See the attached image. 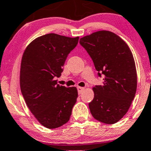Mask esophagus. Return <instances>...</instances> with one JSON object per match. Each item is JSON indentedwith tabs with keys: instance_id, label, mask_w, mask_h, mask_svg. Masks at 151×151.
<instances>
[{
	"instance_id": "34e87169",
	"label": "esophagus",
	"mask_w": 151,
	"mask_h": 151,
	"mask_svg": "<svg viewBox=\"0 0 151 151\" xmlns=\"http://www.w3.org/2000/svg\"><path fill=\"white\" fill-rule=\"evenodd\" d=\"M84 89V87H77V91H78L79 94H82V92H83V90Z\"/></svg>"
}]
</instances>
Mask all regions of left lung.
I'll use <instances>...</instances> for the list:
<instances>
[{
	"label": "left lung",
	"instance_id": "1",
	"mask_svg": "<svg viewBox=\"0 0 151 151\" xmlns=\"http://www.w3.org/2000/svg\"><path fill=\"white\" fill-rule=\"evenodd\" d=\"M94 63L102 85L93 87L94 99L89 103L94 119L105 124L118 122L127 113L135 97L137 72L133 56L120 37L100 31L79 40Z\"/></svg>",
	"mask_w": 151,
	"mask_h": 151
}]
</instances>
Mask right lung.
<instances>
[{
	"label": "right lung",
	"instance_id": "obj_1",
	"mask_svg": "<svg viewBox=\"0 0 151 151\" xmlns=\"http://www.w3.org/2000/svg\"><path fill=\"white\" fill-rule=\"evenodd\" d=\"M79 37L48 34L34 40L21 60L20 85L26 105L42 125L54 129L69 121L78 92L57 84L69 53Z\"/></svg>",
	"mask_w": 151,
	"mask_h": 151
}]
</instances>
